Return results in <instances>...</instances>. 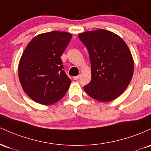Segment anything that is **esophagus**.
<instances>
[{"label": "esophagus", "instance_id": "obj_1", "mask_svg": "<svg viewBox=\"0 0 151 151\" xmlns=\"http://www.w3.org/2000/svg\"><path fill=\"white\" fill-rule=\"evenodd\" d=\"M79 78H80V76H74L73 79H74V80L77 81V80H78Z\"/></svg>", "mask_w": 151, "mask_h": 151}]
</instances>
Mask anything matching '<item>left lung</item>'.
I'll list each match as a JSON object with an SVG mask.
<instances>
[{"label":"left lung","mask_w":151,"mask_h":151,"mask_svg":"<svg viewBox=\"0 0 151 151\" xmlns=\"http://www.w3.org/2000/svg\"><path fill=\"white\" fill-rule=\"evenodd\" d=\"M91 63V81L83 88L91 98L108 102L124 92L133 74L134 63L129 48L121 37L98 29L80 33Z\"/></svg>","instance_id":"8db88e82"}]
</instances>
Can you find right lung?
<instances>
[{
	"label": "right lung",
	"instance_id": "add662e5",
	"mask_svg": "<svg viewBox=\"0 0 151 151\" xmlns=\"http://www.w3.org/2000/svg\"><path fill=\"white\" fill-rule=\"evenodd\" d=\"M71 38L67 32L42 33L25 48L18 65V76L23 91L36 103L53 104L68 90L71 80L63 70L60 56Z\"/></svg>",
	"mask_w": 151,
	"mask_h": 151
}]
</instances>
